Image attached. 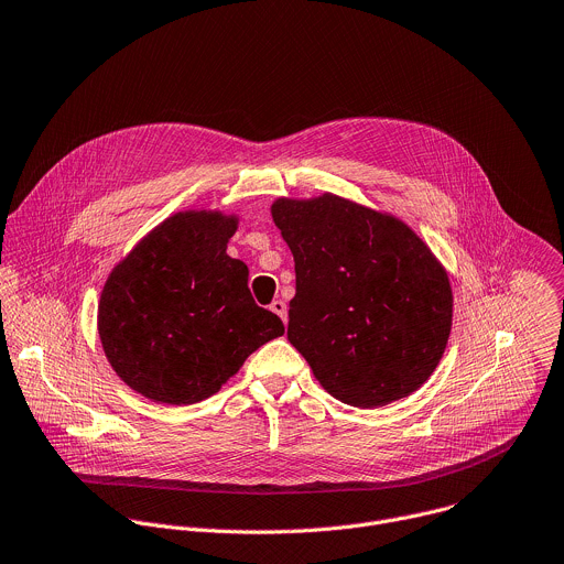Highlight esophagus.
Returning a JSON list of instances; mask_svg holds the SVG:
<instances>
[{
  "label": "esophagus",
  "instance_id": "34e87169",
  "mask_svg": "<svg viewBox=\"0 0 564 564\" xmlns=\"http://www.w3.org/2000/svg\"><path fill=\"white\" fill-rule=\"evenodd\" d=\"M270 310L283 321V323H288V305H285V301H281V299H274L272 303H270Z\"/></svg>",
  "mask_w": 564,
  "mask_h": 564
}]
</instances>
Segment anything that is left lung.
I'll return each mask as SVG.
<instances>
[{"label": "left lung", "mask_w": 564, "mask_h": 564, "mask_svg": "<svg viewBox=\"0 0 564 564\" xmlns=\"http://www.w3.org/2000/svg\"><path fill=\"white\" fill-rule=\"evenodd\" d=\"M272 219L294 254L288 338L325 392L383 408L416 392L452 332L447 270L399 217L323 193L279 197Z\"/></svg>", "instance_id": "left-lung-1"}]
</instances>
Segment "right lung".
<instances>
[{"label": "right lung", "mask_w": 564, "mask_h": 564, "mask_svg": "<svg viewBox=\"0 0 564 564\" xmlns=\"http://www.w3.org/2000/svg\"><path fill=\"white\" fill-rule=\"evenodd\" d=\"M237 228L239 217L221 210L176 213L108 274L97 329L130 390L165 405L199 403L283 336L281 318L254 303L248 265L228 254Z\"/></svg>", "instance_id": "1"}]
</instances>
